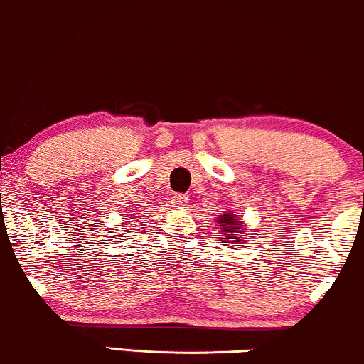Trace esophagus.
I'll return each mask as SVG.
<instances>
[{"label": "esophagus", "mask_w": 364, "mask_h": 364, "mask_svg": "<svg viewBox=\"0 0 364 364\" xmlns=\"http://www.w3.org/2000/svg\"><path fill=\"white\" fill-rule=\"evenodd\" d=\"M172 203H173V207H186L187 203H188V198H187V196H183V193H176V196L172 197Z\"/></svg>", "instance_id": "1"}]
</instances>
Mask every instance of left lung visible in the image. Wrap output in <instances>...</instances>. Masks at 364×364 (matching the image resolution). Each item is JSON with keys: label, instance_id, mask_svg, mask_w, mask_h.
I'll list each match as a JSON object with an SVG mask.
<instances>
[{"label": "left lung", "instance_id": "left-lung-1", "mask_svg": "<svg viewBox=\"0 0 364 364\" xmlns=\"http://www.w3.org/2000/svg\"><path fill=\"white\" fill-rule=\"evenodd\" d=\"M217 227L220 228L222 245H230V243H237V247H240L238 243L245 242L247 237V225L242 220L240 215H237L235 212H227L223 215H218L217 218Z\"/></svg>", "mask_w": 364, "mask_h": 364}]
</instances>
